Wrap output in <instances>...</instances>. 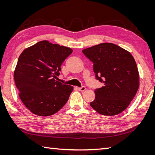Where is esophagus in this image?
<instances>
[{"label": "esophagus", "instance_id": "34e87169", "mask_svg": "<svg viewBox=\"0 0 155 155\" xmlns=\"http://www.w3.org/2000/svg\"><path fill=\"white\" fill-rule=\"evenodd\" d=\"M77 88V89L78 91H81V92H83V91H85V90H86V88L85 87H76Z\"/></svg>", "mask_w": 155, "mask_h": 155}]
</instances>
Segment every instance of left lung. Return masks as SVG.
I'll list each match as a JSON object with an SVG mask.
<instances>
[{"label":"left lung","mask_w":155,"mask_h":155,"mask_svg":"<svg viewBox=\"0 0 155 155\" xmlns=\"http://www.w3.org/2000/svg\"><path fill=\"white\" fill-rule=\"evenodd\" d=\"M82 51L93 62L96 79L104 85L94 91L96 97L91 106L104 116L122 112L133 100L140 85L133 56L110 43H100Z\"/></svg>","instance_id":"1"}]
</instances>
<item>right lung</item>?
<instances>
[{
    "mask_svg": "<svg viewBox=\"0 0 155 155\" xmlns=\"http://www.w3.org/2000/svg\"><path fill=\"white\" fill-rule=\"evenodd\" d=\"M72 52L71 48L45 40L26 48L19 55L14 81L20 99L33 114L50 116L66 104L74 88L55 79Z\"/></svg>",
    "mask_w": 155,
    "mask_h": 155,
    "instance_id": "right-lung-1",
    "label": "right lung"
}]
</instances>
